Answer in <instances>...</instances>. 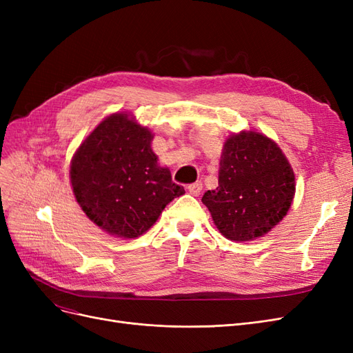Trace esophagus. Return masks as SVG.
<instances>
[{"label":"esophagus","mask_w":353,"mask_h":353,"mask_svg":"<svg viewBox=\"0 0 353 353\" xmlns=\"http://www.w3.org/2000/svg\"><path fill=\"white\" fill-rule=\"evenodd\" d=\"M187 188H188V191H190V193L193 194V196H199V194H200V191H201V188H203V184H201L200 181H199V183L190 184Z\"/></svg>","instance_id":"obj_1"}]
</instances>
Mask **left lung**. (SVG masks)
<instances>
[{
  "label": "left lung",
  "instance_id": "left-lung-1",
  "mask_svg": "<svg viewBox=\"0 0 353 353\" xmlns=\"http://www.w3.org/2000/svg\"><path fill=\"white\" fill-rule=\"evenodd\" d=\"M218 188L201 197L213 222L234 241L271 231L294 197V174L280 147L259 132L230 137L223 145Z\"/></svg>",
  "mask_w": 353,
  "mask_h": 353
}]
</instances>
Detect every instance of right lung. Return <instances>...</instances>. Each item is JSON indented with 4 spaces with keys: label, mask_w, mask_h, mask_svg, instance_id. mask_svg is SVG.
<instances>
[{
    "label": "right lung",
    "mask_w": 353,
    "mask_h": 353,
    "mask_svg": "<svg viewBox=\"0 0 353 353\" xmlns=\"http://www.w3.org/2000/svg\"><path fill=\"white\" fill-rule=\"evenodd\" d=\"M152 132L116 113L90 134L74 154L70 181L87 216L113 236L135 239L168 203L185 193L157 165Z\"/></svg>",
    "instance_id": "add662e5"
}]
</instances>
